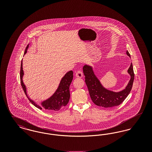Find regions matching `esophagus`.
Returning <instances> with one entry per match:
<instances>
[{"label":"esophagus","instance_id":"obj_1","mask_svg":"<svg viewBox=\"0 0 152 152\" xmlns=\"http://www.w3.org/2000/svg\"><path fill=\"white\" fill-rule=\"evenodd\" d=\"M83 72H82L81 71H80V70L77 71V72L76 73V76L77 77L81 78V77H83Z\"/></svg>","mask_w":152,"mask_h":152}]
</instances>
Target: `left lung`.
I'll return each instance as SVG.
<instances>
[{
  "mask_svg": "<svg viewBox=\"0 0 152 152\" xmlns=\"http://www.w3.org/2000/svg\"><path fill=\"white\" fill-rule=\"evenodd\" d=\"M126 54L130 57L129 52ZM83 72L85 75V81L87 84L89 95L94 104L104 108H110L121 104L132 90L134 79V73L132 63L128 70L130 75V80L125 89L114 92L102 86L100 81L96 77L92 66L86 65L83 66Z\"/></svg>",
  "mask_w": 152,
  "mask_h": 152,
  "instance_id": "8db88e82",
  "label": "left lung"
}]
</instances>
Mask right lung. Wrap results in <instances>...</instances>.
I'll return each instance as SVG.
<instances>
[{"instance_id":"obj_1","label":"right lung","mask_w":152,"mask_h":152,"mask_svg":"<svg viewBox=\"0 0 152 152\" xmlns=\"http://www.w3.org/2000/svg\"><path fill=\"white\" fill-rule=\"evenodd\" d=\"M28 45L27 46L26 51L24 52V55L27 53V50L28 48ZM21 63L20 66V83L22 88L28 99L29 101L37 108L42 109L44 108L49 111H58V110L63 108L64 107L66 106L68 103L69 98H70V92H69V86L73 80V71H70L66 73L65 76L62 78L58 87V89L55 92V94L51 96L48 99L42 102L41 106L37 105L36 103L28 97L26 92V88L23 81V76L24 75L23 70V64Z\"/></svg>"}]
</instances>
